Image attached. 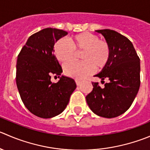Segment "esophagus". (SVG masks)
I'll use <instances>...</instances> for the list:
<instances>
[{"label": "esophagus", "mask_w": 150, "mask_h": 150, "mask_svg": "<svg viewBox=\"0 0 150 150\" xmlns=\"http://www.w3.org/2000/svg\"><path fill=\"white\" fill-rule=\"evenodd\" d=\"M75 83H76L77 86H80L82 82H81V81H79V80H75Z\"/></svg>", "instance_id": "1"}]
</instances>
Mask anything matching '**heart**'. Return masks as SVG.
<instances>
[{
    "mask_svg": "<svg viewBox=\"0 0 150 150\" xmlns=\"http://www.w3.org/2000/svg\"><path fill=\"white\" fill-rule=\"evenodd\" d=\"M71 45L65 40L56 42L53 51L58 61L62 63L70 61L76 52H83L82 62H68L64 66V72L67 76L83 79L95 70L103 69L110 56V46L107 42L100 40L98 36L88 32L79 33L71 39Z\"/></svg>",
    "mask_w": 150,
    "mask_h": 150,
    "instance_id": "b5f03b06",
    "label": "heart"
}]
</instances>
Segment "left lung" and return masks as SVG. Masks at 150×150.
<instances>
[{"label":"left lung","mask_w":150,"mask_h":150,"mask_svg":"<svg viewBox=\"0 0 150 150\" xmlns=\"http://www.w3.org/2000/svg\"><path fill=\"white\" fill-rule=\"evenodd\" d=\"M101 33L110 46V56L105 67L96 75L108 82L101 88L92 82L93 89L86 97L94 114L114 118L130 107L140 87V59L131 42L123 35L110 29L95 30Z\"/></svg>","instance_id":"obj_1"}]
</instances>
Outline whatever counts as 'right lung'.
Listing matches in <instances>:
<instances>
[{"label": "right lung", "instance_id": "1", "mask_svg": "<svg viewBox=\"0 0 150 150\" xmlns=\"http://www.w3.org/2000/svg\"><path fill=\"white\" fill-rule=\"evenodd\" d=\"M67 34L60 29H42L28 39L17 56V88L23 104L36 117L48 119L60 114L76 88L72 78L62 75V68L53 54L55 43ZM52 75L59 78L56 84L51 82Z\"/></svg>", "mask_w": 150, "mask_h": 150}]
</instances>
